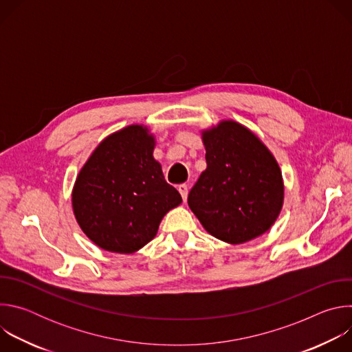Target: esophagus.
Instances as JSON below:
<instances>
[{
    "instance_id": "1",
    "label": "esophagus",
    "mask_w": 352,
    "mask_h": 352,
    "mask_svg": "<svg viewBox=\"0 0 352 352\" xmlns=\"http://www.w3.org/2000/svg\"><path fill=\"white\" fill-rule=\"evenodd\" d=\"M178 190H179V193H181V196H182V200L185 202L186 196H188V185H186V184L178 185Z\"/></svg>"
}]
</instances>
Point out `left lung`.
Instances as JSON below:
<instances>
[{
  "instance_id": "8db88e82",
  "label": "left lung",
  "mask_w": 352,
  "mask_h": 352,
  "mask_svg": "<svg viewBox=\"0 0 352 352\" xmlns=\"http://www.w3.org/2000/svg\"><path fill=\"white\" fill-rule=\"evenodd\" d=\"M208 168L188 205L216 238L243 243L266 232L283 205L280 168L267 147L242 125L224 121L204 133Z\"/></svg>"
}]
</instances>
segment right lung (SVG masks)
I'll return each mask as SVG.
<instances>
[{"label":"right lung","mask_w":352,"mask_h":352,"mask_svg":"<svg viewBox=\"0 0 352 352\" xmlns=\"http://www.w3.org/2000/svg\"><path fill=\"white\" fill-rule=\"evenodd\" d=\"M181 200L153 159V138L140 125L100 143L72 193L83 232L97 246L118 254H132L152 241L164 214Z\"/></svg>","instance_id":"add662e5"}]
</instances>
